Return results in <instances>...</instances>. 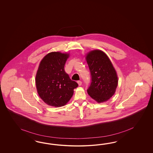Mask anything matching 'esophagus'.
I'll return each instance as SVG.
<instances>
[{
	"instance_id": "esophagus-1",
	"label": "esophagus",
	"mask_w": 153,
	"mask_h": 153,
	"mask_svg": "<svg viewBox=\"0 0 153 153\" xmlns=\"http://www.w3.org/2000/svg\"><path fill=\"white\" fill-rule=\"evenodd\" d=\"M77 83L79 84V86H81L82 85V82L81 81H77Z\"/></svg>"
}]
</instances>
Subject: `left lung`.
I'll return each mask as SVG.
<instances>
[{
    "label": "left lung",
    "mask_w": 153,
    "mask_h": 153,
    "mask_svg": "<svg viewBox=\"0 0 153 153\" xmlns=\"http://www.w3.org/2000/svg\"><path fill=\"white\" fill-rule=\"evenodd\" d=\"M86 59L91 76L88 93L97 102H106L114 94L118 85L116 70L107 54L100 50L90 51Z\"/></svg>",
    "instance_id": "obj_1"
}]
</instances>
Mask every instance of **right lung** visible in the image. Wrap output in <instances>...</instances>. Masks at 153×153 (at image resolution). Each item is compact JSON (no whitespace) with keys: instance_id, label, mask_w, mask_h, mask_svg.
I'll return each instance as SVG.
<instances>
[{"instance_id":"add662e5","label":"right lung","mask_w":153,"mask_h":153,"mask_svg":"<svg viewBox=\"0 0 153 153\" xmlns=\"http://www.w3.org/2000/svg\"><path fill=\"white\" fill-rule=\"evenodd\" d=\"M68 57L69 54L51 52L43 58L39 66L35 79L37 93L50 106L65 105L78 86V83L71 80L65 72V63Z\"/></svg>"}]
</instances>
